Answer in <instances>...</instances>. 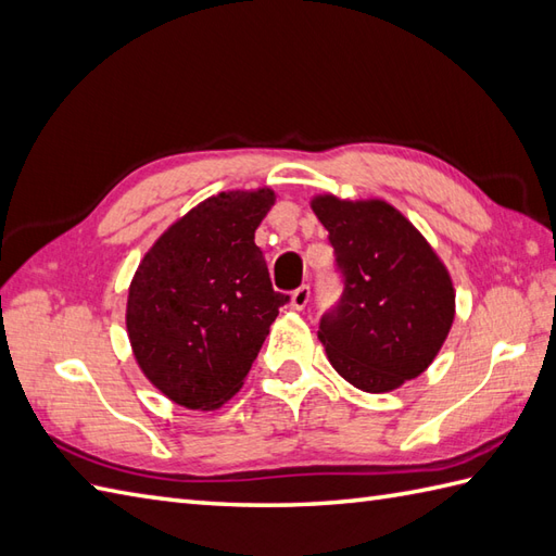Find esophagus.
<instances>
[{
    "label": "esophagus",
    "instance_id": "34e87169",
    "mask_svg": "<svg viewBox=\"0 0 556 556\" xmlns=\"http://www.w3.org/2000/svg\"><path fill=\"white\" fill-rule=\"evenodd\" d=\"M307 303H309V287H305V283H303L301 289H295L291 293V307L293 309H303Z\"/></svg>",
    "mask_w": 556,
    "mask_h": 556
}]
</instances>
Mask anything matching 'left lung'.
I'll return each mask as SVG.
<instances>
[{
	"instance_id": "left-lung-1",
	"label": "left lung",
	"mask_w": 556,
	"mask_h": 556,
	"mask_svg": "<svg viewBox=\"0 0 556 556\" xmlns=\"http://www.w3.org/2000/svg\"><path fill=\"white\" fill-rule=\"evenodd\" d=\"M309 205L343 275L341 301L317 331L329 363L359 391H395L443 348L455 319L453 277L391 203L319 193Z\"/></svg>"
}]
</instances>
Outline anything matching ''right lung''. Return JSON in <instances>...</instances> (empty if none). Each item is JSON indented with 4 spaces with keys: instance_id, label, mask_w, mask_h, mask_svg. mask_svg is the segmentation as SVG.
<instances>
[{
    "instance_id": "1",
    "label": "right lung",
    "mask_w": 556,
    "mask_h": 556,
    "mask_svg": "<svg viewBox=\"0 0 556 556\" xmlns=\"http://www.w3.org/2000/svg\"><path fill=\"white\" fill-rule=\"evenodd\" d=\"M275 199L269 187L219 191L141 257L127 293V337L144 377L177 405H225L289 301L273 289L255 247Z\"/></svg>"
}]
</instances>
